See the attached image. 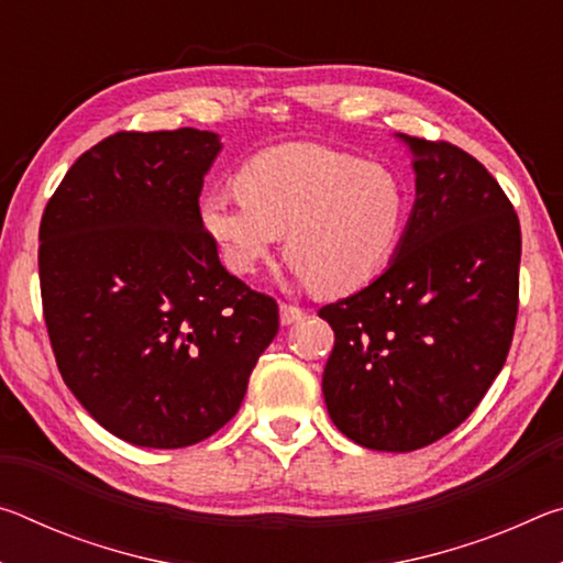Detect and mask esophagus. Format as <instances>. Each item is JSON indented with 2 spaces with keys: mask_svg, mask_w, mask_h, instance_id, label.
<instances>
[{
  "mask_svg": "<svg viewBox=\"0 0 563 563\" xmlns=\"http://www.w3.org/2000/svg\"><path fill=\"white\" fill-rule=\"evenodd\" d=\"M308 318V312L298 305H290V302H280V322L283 325H292V322H300Z\"/></svg>",
  "mask_w": 563,
  "mask_h": 563,
  "instance_id": "obj_1",
  "label": "esophagus"
}]
</instances>
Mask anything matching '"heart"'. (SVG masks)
<instances>
[{
	"label": "heart",
	"mask_w": 563,
	"mask_h": 563,
	"mask_svg": "<svg viewBox=\"0 0 563 563\" xmlns=\"http://www.w3.org/2000/svg\"><path fill=\"white\" fill-rule=\"evenodd\" d=\"M238 188L208 190L198 216L225 268L251 275L285 233V258L320 292H350L383 273L402 241L409 194L399 174L318 144L247 158Z\"/></svg>",
	"instance_id": "heart-1"
}]
</instances>
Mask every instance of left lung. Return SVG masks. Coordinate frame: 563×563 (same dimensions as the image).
<instances>
[{
	"label": "left lung",
	"mask_w": 563,
	"mask_h": 563,
	"mask_svg": "<svg viewBox=\"0 0 563 563\" xmlns=\"http://www.w3.org/2000/svg\"><path fill=\"white\" fill-rule=\"evenodd\" d=\"M402 139L417 201L395 261L318 310L335 332L328 412L377 452H415L456 430L501 373L519 310L521 228L497 178L450 141Z\"/></svg>",
	"instance_id": "left-lung-1"
}]
</instances>
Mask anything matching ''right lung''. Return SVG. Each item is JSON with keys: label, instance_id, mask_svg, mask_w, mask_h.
<instances>
[{"label": "right lung", "instance_id": "right-lung-1", "mask_svg": "<svg viewBox=\"0 0 563 563\" xmlns=\"http://www.w3.org/2000/svg\"><path fill=\"white\" fill-rule=\"evenodd\" d=\"M211 131H119L66 170L40 225L46 332L66 387L136 446L208 440L278 335V302L228 273L198 216Z\"/></svg>", "mask_w": 563, "mask_h": 563}]
</instances>
